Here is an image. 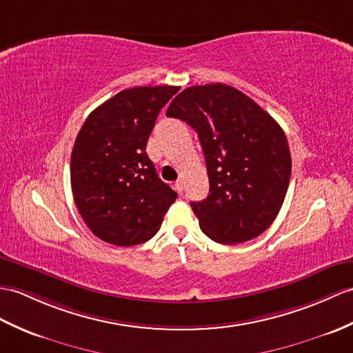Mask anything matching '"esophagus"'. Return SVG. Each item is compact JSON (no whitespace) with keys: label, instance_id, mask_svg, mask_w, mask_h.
I'll return each mask as SVG.
<instances>
[{"label":"esophagus","instance_id":"obj_1","mask_svg":"<svg viewBox=\"0 0 353 353\" xmlns=\"http://www.w3.org/2000/svg\"><path fill=\"white\" fill-rule=\"evenodd\" d=\"M174 188H176V191H177V194H180L182 195L183 194V180L182 179H179L177 182L174 183Z\"/></svg>","mask_w":353,"mask_h":353}]
</instances>
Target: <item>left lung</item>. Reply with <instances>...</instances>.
Returning a JSON list of instances; mask_svg holds the SVG:
<instances>
[{"instance_id": "obj_1", "label": "left lung", "mask_w": 353, "mask_h": 353, "mask_svg": "<svg viewBox=\"0 0 353 353\" xmlns=\"http://www.w3.org/2000/svg\"><path fill=\"white\" fill-rule=\"evenodd\" d=\"M199 134L209 195L191 201L203 233L225 245L247 242L274 223L288 192L292 158L281 126L225 84L185 88L167 110Z\"/></svg>"}]
</instances>
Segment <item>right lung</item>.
I'll use <instances>...</instances> for the list:
<instances>
[{
  "label": "right lung",
  "mask_w": 353,
  "mask_h": 353,
  "mask_svg": "<svg viewBox=\"0 0 353 353\" xmlns=\"http://www.w3.org/2000/svg\"><path fill=\"white\" fill-rule=\"evenodd\" d=\"M179 87H134L90 112L70 158L73 200L99 239L132 247L158 233L177 192L157 174L145 147Z\"/></svg>",
  "instance_id": "1"
}]
</instances>
